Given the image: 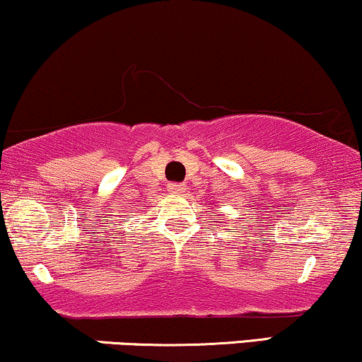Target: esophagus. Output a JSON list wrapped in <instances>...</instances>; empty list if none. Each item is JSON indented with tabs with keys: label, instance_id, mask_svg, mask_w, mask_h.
Returning <instances> with one entry per match:
<instances>
[{
	"label": "esophagus",
	"instance_id": "esophagus-1",
	"mask_svg": "<svg viewBox=\"0 0 362 362\" xmlns=\"http://www.w3.org/2000/svg\"><path fill=\"white\" fill-rule=\"evenodd\" d=\"M168 189L171 191V193L181 194V193H185V191H186V186L181 185V182H173V185L168 186Z\"/></svg>",
	"mask_w": 362,
	"mask_h": 362
}]
</instances>
